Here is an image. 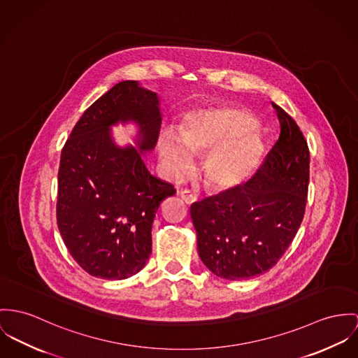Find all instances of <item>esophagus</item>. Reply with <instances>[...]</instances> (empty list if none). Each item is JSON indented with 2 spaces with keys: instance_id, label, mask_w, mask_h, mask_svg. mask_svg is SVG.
Returning a JSON list of instances; mask_svg holds the SVG:
<instances>
[{
  "instance_id": "1",
  "label": "esophagus",
  "mask_w": 358,
  "mask_h": 358,
  "mask_svg": "<svg viewBox=\"0 0 358 358\" xmlns=\"http://www.w3.org/2000/svg\"><path fill=\"white\" fill-rule=\"evenodd\" d=\"M180 196L182 197V200L187 203V204H193V203H196L197 201V196L194 194V193L191 192V191H181L180 192Z\"/></svg>"
}]
</instances>
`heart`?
Here are the masks:
<instances>
[{
	"mask_svg": "<svg viewBox=\"0 0 358 358\" xmlns=\"http://www.w3.org/2000/svg\"><path fill=\"white\" fill-rule=\"evenodd\" d=\"M256 122L244 111L220 108L187 114L181 132L169 128L158 140L159 157L170 177L192 169L194 154H204L203 170L211 185L234 189L253 176L264 143L253 132Z\"/></svg>",
	"mask_w": 358,
	"mask_h": 358,
	"instance_id": "b5f03b06",
	"label": "heart"
}]
</instances>
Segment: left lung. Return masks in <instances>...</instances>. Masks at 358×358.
<instances>
[{"label":"left lung","instance_id":"left-lung-1","mask_svg":"<svg viewBox=\"0 0 358 358\" xmlns=\"http://www.w3.org/2000/svg\"><path fill=\"white\" fill-rule=\"evenodd\" d=\"M280 134L256 174L238 188L196 201L197 252L217 276L240 280L273 268L305 213L309 151L296 121L275 103Z\"/></svg>","mask_w":358,"mask_h":358}]
</instances>
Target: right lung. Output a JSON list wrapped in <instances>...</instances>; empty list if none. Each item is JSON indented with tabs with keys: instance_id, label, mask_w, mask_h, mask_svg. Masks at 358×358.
Wrapping results in <instances>:
<instances>
[{
	"instance_id": "right-lung-1",
	"label": "right lung",
	"mask_w": 358,
	"mask_h": 358,
	"mask_svg": "<svg viewBox=\"0 0 358 358\" xmlns=\"http://www.w3.org/2000/svg\"><path fill=\"white\" fill-rule=\"evenodd\" d=\"M120 122L138 125V148L115 144L110 127ZM161 124L158 94L124 80L84 111L62 148L57 224L69 253L90 275L127 279L151 255L155 214L176 193L143 161L157 144Z\"/></svg>"
}]
</instances>
